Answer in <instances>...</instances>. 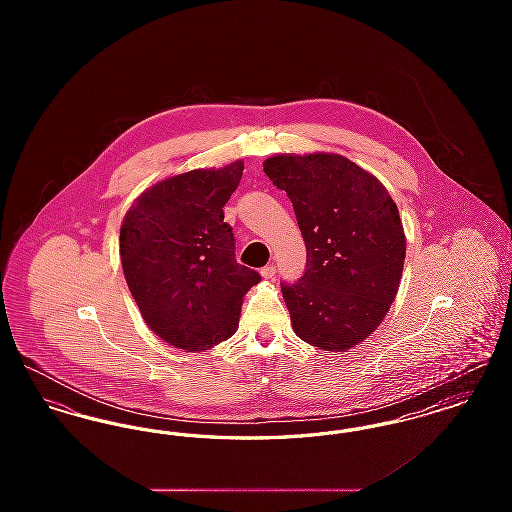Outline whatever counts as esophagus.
<instances>
[{"instance_id": "esophagus-1", "label": "esophagus", "mask_w": 512, "mask_h": 512, "mask_svg": "<svg viewBox=\"0 0 512 512\" xmlns=\"http://www.w3.org/2000/svg\"><path fill=\"white\" fill-rule=\"evenodd\" d=\"M261 274H263V278H274V274H276V267L274 265H267L265 268H261Z\"/></svg>"}]
</instances>
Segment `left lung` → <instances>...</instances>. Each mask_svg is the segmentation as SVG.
Instances as JSON below:
<instances>
[{"mask_svg":"<svg viewBox=\"0 0 512 512\" xmlns=\"http://www.w3.org/2000/svg\"><path fill=\"white\" fill-rule=\"evenodd\" d=\"M263 169L290 197L307 247L303 276L282 282L293 332L324 351L361 343L399 290L407 244L397 205L336 153L274 155Z\"/></svg>","mask_w":512,"mask_h":512,"instance_id":"left-lung-1","label":"left lung"}]
</instances>
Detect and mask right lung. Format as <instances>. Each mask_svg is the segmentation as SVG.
Returning <instances> with one entry per match:
<instances>
[{
    "mask_svg": "<svg viewBox=\"0 0 512 512\" xmlns=\"http://www.w3.org/2000/svg\"><path fill=\"white\" fill-rule=\"evenodd\" d=\"M244 163L167 178L140 195L121 226L124 278L147 326L178 349L203 351L238 330L261 274L236 261L222 207Z\"/></svg>",
    "mask_w": 512,
    "mask_h": 512,
    "instance_id": "obj_1",
    "label": "right lung"
}]
</instances>
